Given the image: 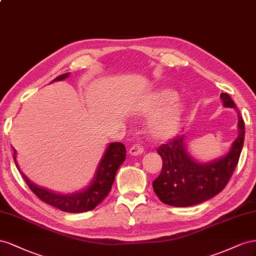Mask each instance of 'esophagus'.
<instances>
[{
  "instance_id": "obj_1",
  "label": "esophagus",
  "mask_w": 256,
  "mask_h": 256,
  "mask_svg": "<svg viewBox=\"0 0 256 256\" xmlns=\"http://www.w3.org/2000/svg\"><path fill=\"white\" fill-rule=\"evenodd\" d=\"M144 152V150L142 148V146H140V144H135L128 150V153L130 156H140V154H142Z\"/></svg>"
}]
</instances>
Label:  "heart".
<instances>
[{"instance_id":"b5f03b06","label":"heart","mask_w":256,"mask_h":256,"mask_svg":"<svg viewBox=\"0 0 256 256\" xmlns=\"http://www.w3.org/2000/svg\"><path fill=\"white\" fill-rule=\"evenodd\" d=\"M177 93L172 89H160L153 96L146 112L154 114L150 120V130L160 138L170 137L177 132L184 114V107L174 103Z\"/></svg>"}]
</instances>
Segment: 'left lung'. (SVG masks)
I'll return each mask as SVG.
<instances>
[{"instance_id": "left-lung-1", "label": "left lung", "mask_w": 256, "mask_h": 256, "mask_svg": "<svg viewBox=\"0 0 256 256\" xmlns=\"http://www.w3.org/2000/svg\"><path fill=\"white\" fill-rule=\"evenodd\" d=\"M223 105L238 112V136L230 150L209 163H198L188 152L184 135L160 144L158 153L163 160L162 172L152 182L160 200L174 207H188L206 202L228 184L238 164L244 140V122L228 93H221Z\"/></svg>"}]
</instances>
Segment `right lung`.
Masks as SVG:
<instances>
[{
    "instance_id": "add662e5",
    "label": "right lung",
    "mask_w": 256,
    "mask_h": 256,
    "mask_svg": "<svg viewBox=\"0 0 256 256\" xmlns=\"http://www.w3.org/2000/svg\"><path fill=\"white\" fill-rule=\"evenodd\" d=\"M68 76L70 72H65V74L56 77L54 82L63 80ZM126 149L123 144H109L103 158L100 160L96 176H94L93 180L91 181L90 186L86 188L84 191L68 195L56 194L48 191L46 188H40L32 184L22 172L21 174H22V177L26 180L28 186L44 202L60 209L64 211V212H86V211L92 210L98 205H100L105 200L108 193L110 192L116 170H118L121 164L126 160ZM14 160L18 168V164L16 160V150H14Z\"/></svg>"
}]
</instances>
